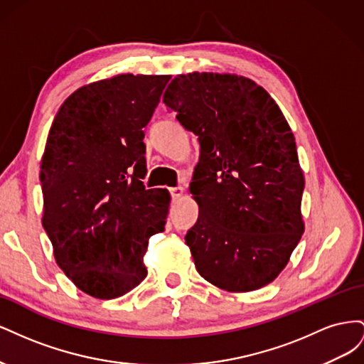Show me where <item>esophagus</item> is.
Returning <instances> with one entry per match:
<instances>
[{
    "instance_id": "obj_1",
    "label": "esophagus",
    "mask_w": 364,
    "mask_h": 364,
    "mask_svg": "<svg viewBox=\"0 0 364 364\" xmlns=\"http://www.w3.org/2000/svg\"><path fill=\"white\" fill-rule=\"evenodd\" d=\"M183 191L185 190L182 188V186H174V188H170V194L173 199H178V197H181L183 194Z\"/></svg>"
}]
</instances>
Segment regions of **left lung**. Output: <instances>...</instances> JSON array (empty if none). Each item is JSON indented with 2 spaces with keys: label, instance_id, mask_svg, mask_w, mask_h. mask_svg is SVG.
Masks as SVG:
<instances>
[{
  "label": "left lung",
  "instance_id": "1",
  "mask_svg": "<svg viewBox=\"0 0 364 364\" xmlns=\"http://www.w3.org/2000/svg\"><path fill=\"white\" fill-rule=\"evenodd\" d=\"M164 103L199 136L190 191L202 214L185 235L197 272L228 291L264 287L304 234L305 181L287 119L266 90L234 74H181Z\"/></svg>",
  "mask_w": 364,
  "mask_h": 364
}]
</instances>
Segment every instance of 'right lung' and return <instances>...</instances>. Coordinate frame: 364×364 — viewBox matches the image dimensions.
Returning a JSON list of instances; mask_svg holds the SVG:
<instances>
[{"instance_id":"add662e5","label":"right lung","mask_w":364,"mask_h":364,"mask_svg":"<svg viewBox=\"0 0 364 364\" xmlns=\"http://www.w3.org/2000/svg\"><path fill=\"white\" fill-rule=\"evenodd\" d=\"M170 75L121 74L73 92L41 162L42 226L54 258L86 294L115 299L147 277L142 257L162 232L167 190H146L144 130Z\"/></svg>"}]
</instances>
